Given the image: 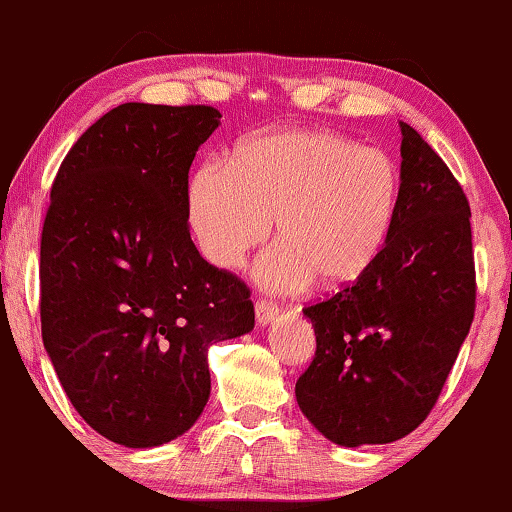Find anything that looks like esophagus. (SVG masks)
I'll return each instance as SVG.
<instances>
[{"label": "esophagus", "mask_w": 512, "mask_h": 512, "mask_svg": "<svg viewBox=\"0 0 512 512\" xmlns=\"http://www.w3.org/2000/svg\"><path fill=\"white\" fill-rule=\"evenodd\" d=\"M255 315H257V322H259V325H266V322H271L273 318H276V315H278V308L273 306V304H269V301L257 299V304H255Z\"/></svg>", "instance_id": "34e87169"}]
</instances>
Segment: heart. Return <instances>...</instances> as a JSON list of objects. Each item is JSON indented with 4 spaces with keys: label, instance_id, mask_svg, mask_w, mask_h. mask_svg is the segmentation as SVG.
<instances>
[{
    "label": "heart",
    "instance_id": "heart-1",
    "mask_svg": "<svg viewBox=\"0 0 512 512\" xmlns=\"http://www.w3.org/2000/svg\"><path fill=\"white\" fill-rule=\"evenodd\" d=\"M401 197L397 164L329 129H280L243 139L225 169L204 167L187 190V215L201 253L234 269L269 234L278 246L257 264L271 290L308 278L341 287L373 264Z\"/></svg>",
    "mask_w": 512,
    "mask_h": 512
}]
</instances>
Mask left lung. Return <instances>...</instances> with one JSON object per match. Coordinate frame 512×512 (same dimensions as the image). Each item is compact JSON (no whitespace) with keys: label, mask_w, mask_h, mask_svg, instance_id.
<instances>
[{"label":"left lung","mask_w":512,"mask_h":512,"mask_svg":"<svg viewBox=\"0 0 512 512\" xmlns=\"http://www.w3.org/2000/svg\"><path fill=\"white\" fill-rule=\"evenodd\" d=\"M475 313L469 199L434 148L401 122L392 229L355 283L304 308L315 357L301 413L345 448L408 436L436 406Z\"/></svg>","instance_id":"1"}]
</instances>
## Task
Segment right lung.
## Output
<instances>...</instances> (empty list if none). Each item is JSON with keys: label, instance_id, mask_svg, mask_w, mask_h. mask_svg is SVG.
<instances>
[{"label": "right lung", "instance_id": "obj_1", "mask_svg": "<svg viewBox=\"0 0 512 512\" xmlns=\"http://www.w3.org/2000/svg\"><path fill=\"white\" fill-rule=\"evenodd\" d=\"M204 104H120L85 129L50 187L41 232V334L97 434L174 441L211 394L208 348L255 327L250 287L199 255L187 174L220 125Z\"/></svg>", "mask_w": 512, "mask_h": 512}]
</instances>
